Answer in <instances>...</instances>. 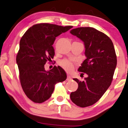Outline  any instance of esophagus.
Wrapping results in <instances>:
<instances>
[{"mask_svg": "<svg viewBox=\"0 0 128 128\" xmlns=\"http://www.w3.org/2000/svg\"><path fill=\"white\" fill-rule=\"evenodd\" d=\"M72 80V77H71V76H68V77H67L66 80Z\"/></svg>", "mask_w": 128, "mask_h": 128, "instance_id": "esophagus-1", "label": "esophagus"}]
</instances>
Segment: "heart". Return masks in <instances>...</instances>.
<instances>
[{
  "label": "heart",
  "mask_w": 128,
  "mask_h": 128,
  "mask_svg": "<svg viewBox=\"0 0 128 128\" xmlns=\"http://www.w3.org/2000/svg\"><path fill=\"white\" fill-rule=\"evenodd\" d=\"M60 65L68 72H72L74 68V64L73 63L68 60H62L60 62Z\"/></svg>",
  "instance_id": "1"
}]
</instances>
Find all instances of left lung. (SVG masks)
<instances>
[{
  "label": "left lung",
  "mask_w": 128,
  "mask_h": 128,
  "mask_svg": "<svg viewBox=\"0 0 128 128\" xmlns=\"http://www.w3.org/2000/svg\"><path fill=\"white\" fill-rule=\"evenodd\" d=\"M70 33L84 43L86 59L78 71L88 75L83 81L73 78L78 88L71 93L70 98L78 106L87 107L97 102L111 84L117 66L116 54L111 39L93 27H78Z\"/></svg>",
  "instance_id": "left-lung-1"
}]
</instances>
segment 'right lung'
<instances>
[{
    "mask_svg": "<svg viewBox=\"0 0 128 128\" xmlns=\"http://www.w3.org/2000/svg\"><path fill=\"white\" fill-rule=\"evenodd\" d=\"M72 27L39 23L31 27L22 37L16 59L19 78L26 95L35 103L48 100L55 84L66 80V72L60 66L46 71L44 64L54 57L52 44L56 37Z\"/></svg>",
    "mask_w": 128,
    "mask_h": 128,
    "instance_id": "add662e5",
    "label": "right lung"
}]
</instances>
